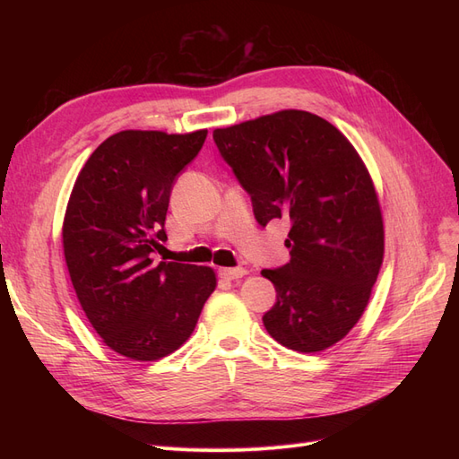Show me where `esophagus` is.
Here are the masks:
<instances>
[{"instance_id":"esophagus-1","label":"esophagus","mask_w":459,"mask_h":459,"mask_svg":"<svg viewBox=\"0 0 459 459\" xmlns=\"http://www.w3.org/2000/svg\"><path fill=\"white\" fill-rule=\"evenodd\" d=\"M247 273L245 268H221L220 270V277H224V280L231 281V280H239V277H243Z\"/></svg>"}]
</instances>
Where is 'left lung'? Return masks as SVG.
Here are the masks:
<instances>
[{"mask_svg": "<svg viewBox=\"0 0 459 459\" xmlns=\"http://www.w3.org/2000/svg\"><path fill=\"white\" fill-rule=\"evenodd\" d=\"M212 137L258 224L290 221V260L262 270L277 293L264 327L290 351L329 349L362 317L383 264L381 206L366 164L333 124L307 110H280Z\"/></svg>", "mask_w": 459, "mask_h": 459, "instance_id": "1", "label": "left lung"}]
</instances>
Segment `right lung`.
<instances>
[{"label": "right lung", "instance_id": "right-lung-1", "mask_svg": "<svg viewBox=\"0 0 459 459\" xmlns=\"http://www.w3.org/2000/svg\"><path fill=\"white\" fill-rule=\"evenodd\" d=\"M206 130H124L97 147L68 199L63 248L82 310L115 352L155 362L182 346L216 289L208 266L155 262L178 174Z\"/></svg>", "mask_w": 459, "mask_h": 459}]
</instances>
